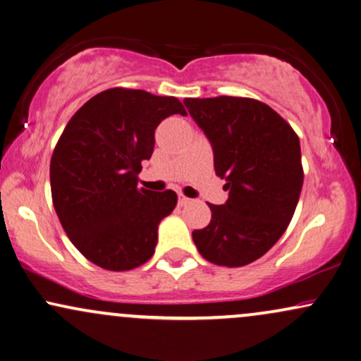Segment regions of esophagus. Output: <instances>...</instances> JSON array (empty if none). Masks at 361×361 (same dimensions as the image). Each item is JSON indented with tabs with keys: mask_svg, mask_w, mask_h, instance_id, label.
Instances as JSON below:
<instances>
[{
	"mask_svg": "<svg viewBox=\"0 0 361 361\" xmlns=\"http://www.w3.org/2000/svg\"><path fill=\"white\" fill-rule=\"evenodd\" d=\"M190 202H192V200H190L188 197H185L183 193H178V203H180V207H185V205H188Z\"/></svg>",
	"mask_w": 361,
	"mask_h": 361,
	"instance_id": "esophagus-1",
	"label": "esophagus"
}]
</instances>
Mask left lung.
Returning a JSON list of instances; mask_svg holds the SVG:
<instances>
[{
  "instance_id": "obj_1",
  "label": "left lung",
  "mask_w": 361,
  "mask_h": 361,
  "mask_svg": "<svg viewBox=\"0 0 361 361\" xmlns=\"http://www.w3.org/2000/svg\"><path fill=\"white\" fill-rule=\"evenodd\" d=\"M183 102L210 139L215 173L230 192L225 205L208 203L212 220L193 230V242L208 262L247 266L279 240L296 210L305 180L299 137L257 99L219 95Z\"/></svg>"
}]
</instances>
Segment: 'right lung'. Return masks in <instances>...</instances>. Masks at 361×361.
<instances>
[{"label": "right lung", "instance_id": "add662e5", "mask_svg": "<svg viewBox=\"0 0 361 361\" xmlns=\"http://www.w3.org/2000/svg\"><path fill=\"white\" fill-rule=\"evenodd\" d=\"M173 114H186L176 97L114 87L65 126L50 161L51 200L65 233L95 266L131 271L153 257L158 225L178 197L139 188L137 175L153 154L154 129Z\"/></svg>", "mask_w": 361, "mask_h": 361}]
</instances>
